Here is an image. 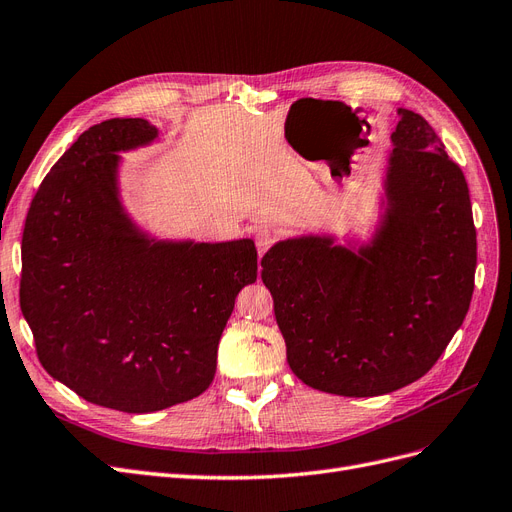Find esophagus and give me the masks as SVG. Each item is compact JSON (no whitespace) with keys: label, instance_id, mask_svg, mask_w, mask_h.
I'll list each match as a JSON object with an SVG mask.
<instances>
[{"label":"esophagus","instance_id":"1","mask_svg":"<svg viewBox=\"0 0 512 512\" xmlns=\"http://www.w3.org/2000/svg\"><path fill=\"white\" fill-rule=\"evenodd\" d=\"M273 243H275V237H273L271 231H258L256 233V248H258L260 256L267 252Z\"/></svg>","mask_w":512,"mask_h":512}]
</instances>
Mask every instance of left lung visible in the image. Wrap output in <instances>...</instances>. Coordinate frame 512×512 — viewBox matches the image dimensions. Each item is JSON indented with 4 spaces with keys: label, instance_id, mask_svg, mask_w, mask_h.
Masks as SVG:
<instances>
[{
    "label": "left lung",
    "instance_id": "left-lung-1",
    "mask_svg": "<svg viewBox=\"0 0 512 512\" xmlns=\"http://www.w3.org/2000/svg\"><path fill=\"white\" fill-rule=\"evenodd\" d=\"M398 116L373 241L354 252L296 237L260 262L288 364L313 390H400L436 364L470 307L477 228L466 178L424 116Z\"/></svg>",
    "mask_w": 512,
    "mask_h": 512
}]
</instances>
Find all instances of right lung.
<instances>
[{"instance_id":"obj_1","label":"right lung","mask_w":512,"mask_h":512,"mask_svg":"<svg viewBox=\"0 0 512 512\" xmlns=\"http://www.w3.org/2000/svg\"><path fill=\"white\" fill-rule=\"evenodd\" d=\"M144 118L84 131L48 171L23 231L21 309L46 373L84 400L152 413L203 394L252 239L156 241L118 197L120 150L154 142Z\"/></svg>"}]
</instances>
